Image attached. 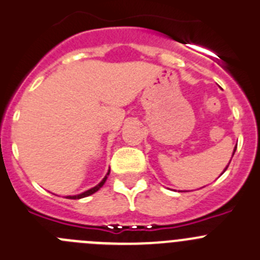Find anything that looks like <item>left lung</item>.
<instances>
[{
    "instance_id": "8db88e82",
    "label": "left lung",
    "mask_w": 260,
    "mask_h": 260,
    "mask_svg": "<svg viewBox=\"0 0 260 260\" xmlns=\"http://www.w3.org/2000/svg\"><path fill=\"white\" fill-rule=\"evenodd\" d=\"M235 151H236V146H235V150H234V154H235ZM234 154H232V156H234ZM230 163H231V160H230ZM227 168H229V166L225 167V169H227ZM225 169H224V171H223V173H224V172H225Z\"/></svg>"
}]
</instances>
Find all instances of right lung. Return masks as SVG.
<instances>
[{"instance_id": "1", "label": "right lung", "mask_w": 260, "mask_h": 260, "mask_svg": "<svg viewBox=\"0 0 260 260\" xmlns=\"http://www.w3.org/2000/svg\"><path fill=\"white\" fill-rule=\"evenodd\" d=\"M109 173H110V171H109V172H108V174H106V176L104 177V179H103V181H101L100 183H99V185H97V186H94V187L89 188V190L84 191V192L79 193V195H74V196H67V198H68V199H73V200H77V199H82V198H86V196H89V195H92V193H94V192H96V191H99V190H100L101 187H103V186H104V183H105V182H106V179H108V176H109Z\"/></svg>"}]
</instances>
